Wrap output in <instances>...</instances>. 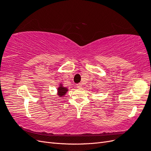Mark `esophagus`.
<instances>
[{
    "mask_svg": "<svg viewBox=\"0 0 151 151\" xmlns=\"http://www.w3.org/2000/svg\"><path fill=\"white\" fill-rule=\"evenodd\" d=\"M77 88H81L82 87H83V84H82L81 83H79V84H77Z\"/></svg>",
    "mask_w": 151,
    "mask_h": 151,
    "instance_id": "34e87169",
    "label": "esophagus"
}]
</instances>
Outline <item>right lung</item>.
Instances as JSON below:
<instances>
[{"label": "right lung", "mask_w": 151, "mask_h": 151, "mask_svg": "<svg viewBox=\"0 0 151 151\" xmlns=\"http://www.w3.org/2000/svg\"><path fill=\"white\" fill-rule=\"evenodd\" d=\"M68 91V88H65L62 84H60V86L57 88V94L59 96V97L61 98L64 96V95H65Z\"/></svg>", "instance_id": "obj_1"}]
</instances>
